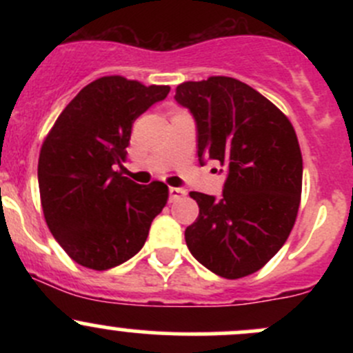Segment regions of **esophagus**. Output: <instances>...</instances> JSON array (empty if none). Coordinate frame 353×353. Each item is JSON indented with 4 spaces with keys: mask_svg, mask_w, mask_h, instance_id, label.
Returning <instances> with one entry per match:
<instances>
[{
    "mask_svg": "<svg viewBox=\"0 0 353 353\" xmlns=\"http://www.w3.org/2000/svg\"><path fill=\"white\" fill-rule=\"evenodd\" d=\"M169 194H170V201H176V199L186 196V190H183V188H169Z\"/></svg>",
    "mask_w": 353,
    "mask_h": 353,
    "instance_id": "esophagus-1",
    "label": "esophagus"
}]
</instances>
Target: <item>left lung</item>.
Segmentation results:
<instances>
[{
	"label": "left lung",
	"mask_w": 353,
	"mask_h": 353,
	"mask_svg": "<svg viewBox=\"0 0 353 353\" xmlns=\"http://www.w3.org/2000/svg\"><path fill=\"white\" fill-rule=\"evenodd\" d=\"M193 112L198 157L229 169L222 198L193 191L198 219L184 232L210 272L236 280L261 270L294 229L302 193V154L288 117L259 92L230 77L177 85Z\"/></svg>",
	"instance_id": "1"
}]
</instances>
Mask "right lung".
Masks as SVG:
<instances>
[{
    "label": "right lung",
    "instance_id": "1",
    "mask_svg": "<svg viewBox=\"0 0 353 353\" xmlns=\"http://www.w3.org/2000/svg\"><path fill=\"white\" fill-rule=\"evenodd\" d=\"M121 74L78 92L44 138L39 191L46 223L73 261L114 268L133 258L169 198L160 181L140 186L114 167L126 159L134 119L169 94Z\"/></svg>",
    "mask_w": 353,
    "mask_h": 353
}]
</instances>
